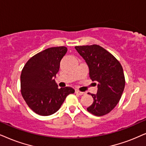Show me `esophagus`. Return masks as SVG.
I'll list each match as a JSON object with an SVG mask.
<instances>
[{
    "instance_id": "esophagus-1",
    "label": "esophagus",
    "mask_w": 146,
    "mask_h": 146,
    "mask_svg": "<svg viewBox=\"0 0 146 146\" xmlns=\"http://www.w3.org/2000/svg\"><path fill=\"white\" fill-rule=\"evenodd\" d=\"M75 93H76L77 94H79V95H80V96L85 94V92H80V91H79V90H75Z\"/></svg>"
}]
</instances>
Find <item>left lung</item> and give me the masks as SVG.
Listing matches in <instances>:
<instances>
[{
    "label": "left lung",
    "instance_id": "left-lung-1",
    "mask_svg": "<svg viewBox=\"0 0 146 146\" xmlns=\"http://www.w3.org/2000/svg\"><path fill=\"white\" fill-rule=\"evenodd\" d=\"M75 48L88 64L90 79L98 83L97 94H90L94 102L87 110L98 117L109 113L119 103L125 88L122 66L113 55L97 44Z\"/></svg>",
    "mask_w": 146,
    "mask_h": 146
}]
</instances>
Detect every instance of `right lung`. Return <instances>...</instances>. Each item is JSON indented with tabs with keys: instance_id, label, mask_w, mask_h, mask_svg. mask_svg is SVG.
I'll list each match as a JSON object with an SVG mask.
<instances>
[{
	"instance_id": "add662e5",
	"label": "right lung",
	"mask_w": 146,
	"mask_h": 146,
	"mask_svg": "<svg viewBox=\"0 0 146 146\" xmlns=\"http://www.w3.org/2000/svg\"><path fill=\"white\" fill-rule=\"evenodd\" d=\"M67 51L65 46L49 48L29 58L22 69L21 95L27 106L39 115L54 114L66 97L75 92L71 87L58 88L54 79Z\"/></svg>"
}]
</instances>
